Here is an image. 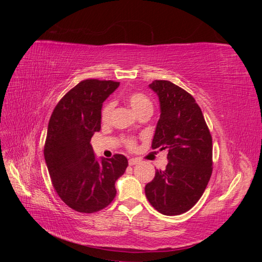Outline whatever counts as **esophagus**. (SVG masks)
<instances>
[{
	"mask_svg": "<svg viewBox=\"0 0 262 262\" xmlns=\"http://www.w3.org/2000/svg\"><path fill=\"white\" fill-rule=\"evenodd\" d=\"M140 163V160H138V158H130L129 160V165L130 166H133V165H137Z\"/></svg>",
	"mask_w": 262,
	"mask_h": 262,
	"instance_id": "esophagus-1",
	"label": "esophagus"
}]
</instances>
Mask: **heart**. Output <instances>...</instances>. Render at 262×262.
<instances>
[{
	"label": "heart",
	"instance_id": "obj_1",
	"mask_svg": "<svg viewBox=\"0 0 262 262\" xmlns=\"http://www.w3.org/2000/svg\"><path fill=\"white\" fill-rule=\"evenodd\" d=\"M126 101L128 104L132 107V109L136 112L138 115L143 112V110L153 109V104L152 101L149 100V98L147 96H145L144 94L141 93H131L126 96ZM113 109H114V102H107V104L102 107L101 110V120L102 122H108L110 117H112L113 114ZM125 145L126 147H129L130 149H133L136 147V142H134L133 139H126L125 141Z\"/></svg>",
	"mask_w": 262,
	"mask_h": 262
}]
</instances>
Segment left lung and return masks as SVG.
<instances>
[{
    "label": "left lung",
    "mask_w": 262,
    "mask_h": 262,
    "mask_svg": "<svg viewBox=\"0 0 262 262\" xmlns=\"http://www.w3.org/2000/svg\"><path fill=\"white\" fill-rule=\"evenodd\" d=\"M161 106L152 147L167 149L168 164L145 186L152 207L164 215H179L199 201L212 175V137L199 105L169 81L149 84Z\"/></svg>",
    "instance_id": "obj_1"
}]
</instances>
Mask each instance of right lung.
Masks as SVG:
<instances>
[{
    "mask_svg": "<svg viewBox=\"0 0 262 262\" xmlns=\"http://www.w3.org/2000/svg\"><path fill=\"white\" fill-rule=\"evenodd\" d=\"M119 84L84 80L61 98L50 117L46 164L58 195L77 212H98L112 203L115 182L128 167L121 154L97 161L91 145L94 133L100 130L102 102Z\"/></svg>",
    "mask_w": 262,
    "mask_h": 262,
    "instance_id": "obj_1",
    "label": "right lung"
}]
</instances>
